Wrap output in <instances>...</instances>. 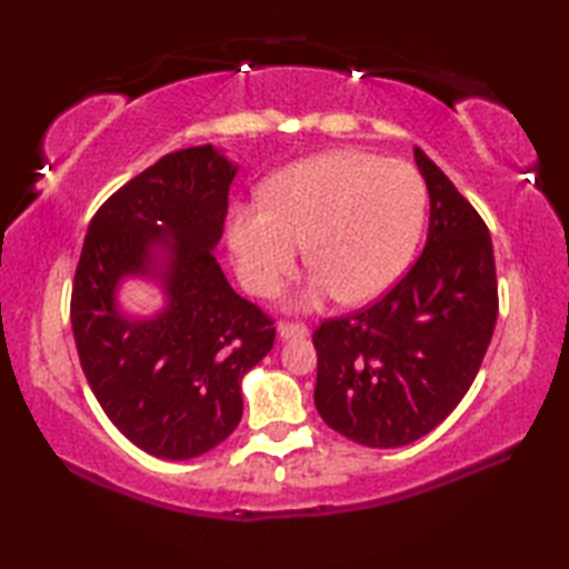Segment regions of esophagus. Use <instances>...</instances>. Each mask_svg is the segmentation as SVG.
Masks as SVG:
<instances>
[{
  "instance_id": "esophagus-1",
  "label": "esophagus",
  "mask_w": 569,
  "mask_h": 569,
  "mask_svg": "<svg viewBox=\"0 0 569 569\" xmlns=\"http://www.w3.org/2000/svg\"><path fill=\"white\" fill-rule=\"evenodd\" d=\"M308 325L306 322H281L278 325V340H293V337H306Z\"/></svg>"
}]
</instances>
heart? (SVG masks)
Listing matches in <instances>:
<instances>
[{
    "label": "heart",
    "instance_id": "b5f03b06",
    "mask_svg": "<svg viewBox=\"0 0 569 569\" xmlns=\"http://www.w3.org/2000/svg\"><path fill=\"white\" fill-rule=\"evenodd\" d=\"M261 200L234 204L229 220V249L251 293L273 296L306 241L318 271L308 300L337 293L345 303H369L413 257L428 192L413 166L330 151L278 171Z\"/></svg>",
    "mask_w": 569,
    "mask_h": 569
}]
</instances>
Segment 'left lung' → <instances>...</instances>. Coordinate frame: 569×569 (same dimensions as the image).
<instances>
[{"label":"left lung","instance_id":"left-lung-1","mask_svg":"<svg viewBox=\"0 0 569 569\" xmlns=\"http://www.w3.org/2000/svg\"><path fill=\"white\" fill-rule=\"evenodd\" d=\"M413 153L430 192L422 253L377 303L312 332L318 413L367 447H401L438 428L475 381L499 316L487 222Z\"/></svg>","mask_w":569,"mask_h":569}]
</instances>
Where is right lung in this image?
<instances>
[{
    "label": "right lung",
    "instance_id": "right-lung-1",
    "mask_svg": "<svg viewBox=\"0 0 569 569\" xmlns=\"http://www.w3.org/2000/svg\"><path fill=\"white\" fill-rule=\"evenodd\" d=\"M234 173L210 143L166 153L100 204L80 251L70 296L80 367L107 418L153 457L190 459L229 438L241 377L276 340V320L232 291L212 251ZM134 272L160 276L159 319L113 308L116 283Z\"/></svg>",
    "mask_w": 569,
    "mask_h": 569
}]
</instances>
